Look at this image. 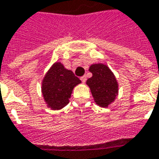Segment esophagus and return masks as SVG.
I'll list each match as a JSON object with an SVG mask.
<instances>
[{"instance_id": "esophagus-1", "label": "esophagus", "mask_w": 159, "mask_h": 159, "mask_svg": "<svg viewBox=\"0 0 159 159\" xmlns=\"http://www.w3.org/2000/svg\"><path fill=\"white\" fill-rule=\"evenodd\" d=\"M80 79H81V81H82V82H83V83L84 84V83L86 82V76H85V75H84V76H82Z\"/></svg>"}]
</instances>
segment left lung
<instances>
[{"instance_id": "left-lung-1", "label": "left lung", "mask_w": 159, "mask_h": 159, "mask_svg": "<svg viewBox=\"0 0 159 159\" xmlns=\"http://www.w3.org/2000/svg\"><path fill=\"white\" fill-rule=\"evenodd\" d=\"M92 76L86 84L90 89L95 102L98 106L107 108L118 96V83L114 73L103 63H93L89 69Z\"/></svg>"}]
</instances>
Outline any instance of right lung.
Segmentation results:
<instances>
[{
  "mask_svg": "<svg viewBox=\"0 0 159 159\" xmlns=\"http://www.w3.org/2000/svg\"><path fill=\"white\" fill-rule=\"evenodd\" d=\"M81 84L78 77L60 61L49 68L42 82V94L44 102L51 110H61L70 102L72 91Z\"/></svg>",
  "mask_w": 159,
  "mask_h": 159,
  "instance_id": "obj_1",
  "label": "right lung"
}]
</instances>
